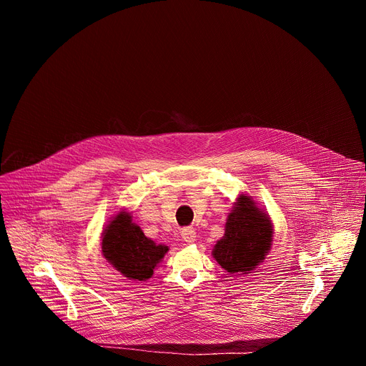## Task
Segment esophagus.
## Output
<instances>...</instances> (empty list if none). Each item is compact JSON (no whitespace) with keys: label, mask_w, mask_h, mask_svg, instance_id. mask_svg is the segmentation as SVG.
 <instances>
[{"label":"esophagus","mask_w":366,"mask_h":366,"mask_svg":"<svg viewBox=\"0 0 366 366\" xmlns=\"http://www.w3.org/2000/svg\"><path fill=\"white\" fill-rule=\"evenodd\" d=\"M195 230L192 229V227H185V229H182V232H181V236H182V239L187 242V243H194L195 242Z\"/></svg>","instance_id":"1"}]
</instances>
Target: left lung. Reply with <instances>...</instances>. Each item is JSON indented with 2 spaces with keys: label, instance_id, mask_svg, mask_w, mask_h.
Here are the masks:
<instances>
[{
  "label": "left lung",
  "instance_id": "obj_1",
  "mask_svg": "<svg viewBox=\"0 0 366 366\" xmlns=\"http://www.w3.org/2000/svg\"><path fill=\"white\" fill-rule=\"evenodd\" d=\"M271 243L269 219L246 195H240L227 217L223 239L213 249V256L227 272L247 274L265 259Z\"/></svg>",
  "mask_w": 366,
  "mask_h": 366
}]
</instances>
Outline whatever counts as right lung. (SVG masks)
Here are the masks:
<instances>
[{
    "label": "right lung",
    "instance_id": "obj_1",
    "mask_svg": "<svg viewBox=\"0 0 366 366\" xmlns=\"http://www.w3.org/2000/svg\"><path fill=\"white\" fill-rule=\"evenodd\" d=\"M167 252L168 246L156 244L147 239L140 227L132 223V216L126 212L117 214L104 230V257L130 280H149Z\"/></svg>",
    "mask_w": 366,
    "mask_h": 366
}]
</instances>
